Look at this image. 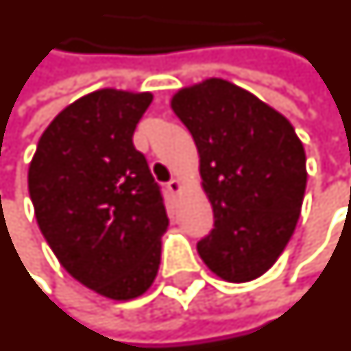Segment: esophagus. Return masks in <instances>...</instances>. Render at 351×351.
Here are the masks:
<instances>
[{"instance_id": "obj_1", "label": "esophagus", "mask_w": 351, "mask_h": 351, "mask_svg": "<svg viewBox=\"0 0 351 351\" xmlns=\"http://www.w3.org/2000/svg\"><path fill=\"white\" fill-rule=\"evenodd\" d=\"M167 190L171 193H178L180 190H182V184H180V180H176V178H173V180H169L167 182Z\"/></svg>"}]
</instances>
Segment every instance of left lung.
<instances>
[{
  "instance_id": "1",
  "label": "left lung",
  "mask_w": 351,
  "mask_h": 351,
  "mask_svg": "<svg viewBox=\"0 0 351 351\" xmlns=\"http://www.w3.org/2000/svg\"><path fill=\"white\" fill-rule=\"evenodd\" d=\"M171 106L199 152L215 228L197 252L218 278L243 283L274 266L300 217L306 154L293 125L224 80L182 89Z\"/></svg>"
}]
</instances>
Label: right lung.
Segmentation results:
<instances>
[{"label": "right lung", "mask_w": 351, "mask_h": 351, "mask_svg": "<svg viewBox=\"0 0 351 351\" xmlns=\"http://www.w3.org/2000/svg\"><path fill=\"white\" fill-rule=\"evenodd\" d=\"M150 93L95 90L45 129L28 171L39 230L80 283L112 300H131L158 276L169 226L163 193L136 123Z\"/></svg>", "instance_id": "add662e5"}]
</instances>
